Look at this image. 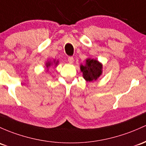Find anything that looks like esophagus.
I'll list each match as a JSON object with an SVG mask.
<instances>
[{
	"instance_id": "esophagus-1",
	"label": "esophagus",
	"mask_w": 146,
	"mask_h": 146,
	"mask_svg": "<svg viewBox=\"0 0 146 146\" xmlns=\"http://www.w3.org/2000/svg\"><path fill=\"white\" fill-rule=\"evenodd\" d=\"M68 62H70V64L73 63V62H74V58L72 57V56H70V57H69V58H68Z\"/></svg>"
}]
</instances>
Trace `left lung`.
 <instances>
[{"instance_id":"8db88e82","label":"left lung","mask_w":146,"mask_h":146,"mask_svg":"<svg viewBox=\"0 0 146 146\" xmlns=\"http://www.w3.org/2000/svg\"><path fill=\"white\" fill-rule=\"evenodd\" d=\"M80 68L84 79L89 82L96 81L102 74V64L95 59H86V65H81Z\"/></svg>"}]
</instances>
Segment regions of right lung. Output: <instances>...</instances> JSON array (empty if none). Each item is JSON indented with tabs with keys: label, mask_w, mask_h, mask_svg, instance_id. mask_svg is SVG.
I'll return each mask as SVG.
<instances>
[{
	"label": "right lung",
	"mask_w": 146,
	"mask_h": 146,
	"mask_svg": "<svg viewBox=\"0 0 146 146\" xmlns=\"http://www.w3.org/2000/svg\"><path fill=\"white\" fill-rule=\"evenodd\" d=\"M54 62L55 65H58V61H56H56L54 60ZM53 65V62H50V61H48V62H46V68H48V67H49L50 66H51V65Z\"/></svg>",
	"instance_id": "add662e5"
}]
</instances>
